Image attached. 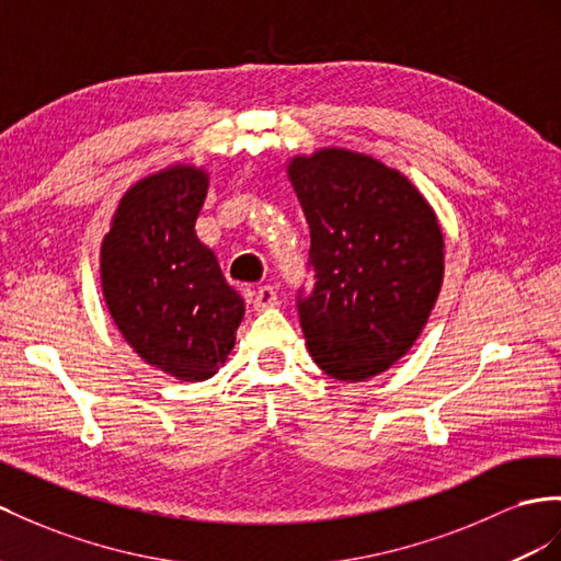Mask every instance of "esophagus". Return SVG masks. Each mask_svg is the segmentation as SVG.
I'll list each match as a JSON object with an SVG mask.
<instances>
[{
	"instance_id": "1",
	"label": "esophagus",
	"mask_w": 561,
	"mask_h": 561,
	"mask_svg": "<svg viewBox=\"0 0 561 561\" xmlns=\"http://www.w3.org/2000/svg\"><path fill=\"white\" fill-rule=\"evenodd\" d=\"M279 306V294L275 286H257L253 294V308L255 310H265V308H275Z\"/></svg>"
}]
</instances>
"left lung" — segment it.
<instances>
[{"label":"left lung","mask_w":561,"mask_h":561,"mask_svg":"<svg viewBox=\"0 0 561 561\" xmlns=\"http://www.w3.org/2000/svg\"><path fill=\"white\" fill-rule=\"evenodd\" d=\"M310 227L314 286L298 291L308 351L324 375L365 381L417 341L443 284V232L403 172L320 149L286 165Z\"/></svg>","instance_id":"8db88e82"}]
</instances>
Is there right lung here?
<instances>
[{"label": "right lung", "mask_w": 561, "mask_h": 561, "mask_svg": "<svg viewBox=\"0 0 561 561\" xmlns=\"http://www.w3.org/2000/svg\"><path fill=\"white\" fill-rule=\"evenodd\" d=\"M208 172L175 163L133 184L102 241V291L113 322L144 363L180 381L225 365L243 298L196 237Z\"/></svg>", "instance_id": "right-lung-1"}]
</instances>
